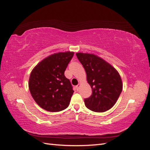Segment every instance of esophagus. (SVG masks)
Here are the masks:
<instances>
[{"label":"esophagus","instance_id":"34e87169","mask_svg":"<svg viewBox=\"0 0 150 150\" xmlns=\"http://www.w3.org/2000/svg\"><path fill=\"white\" fill-rule=\"evenodd\" d=\"M79 86H80V84H78V85H77V86H76V91H79Z\"/></svg>","mask_w":150,"mask_h":150}]
</instances>
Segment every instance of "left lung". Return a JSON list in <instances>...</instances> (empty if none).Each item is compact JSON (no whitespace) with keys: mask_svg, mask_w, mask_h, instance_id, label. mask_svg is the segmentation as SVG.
Masks as SVG:
<instances>
[{"mask_svg":"<svg viewBox=\"0 0 150 150\" xmlns=\"http://www.w3.org/2000/svg\"><path fill=\"white\" fill-rule=\"evenodd\" d=\"M87 75L88 83L93 93L84 99L86 108L94 112H104L116 103L122 91L120 75L114 67L93 54L76 53Z\"/></svg>","mask_w":150,"mask_h":150,"instance_id":"left-lung-1","label":"left lung"}]
</instances>
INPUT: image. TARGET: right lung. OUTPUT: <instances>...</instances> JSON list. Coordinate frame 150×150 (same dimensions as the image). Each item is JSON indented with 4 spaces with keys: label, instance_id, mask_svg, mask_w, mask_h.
I'll return each instance as SVG.
<instances>
[{
    "label": "right lung",
    "instance_id": "add662e5",
    "mask_svg": "<svg viewBox=\"0 0 150 150\" xmlns=\"http://www.w3.org/2000/svg\"><path fill=\"white\" fill-rule=\"evenodd\" d=\"M74 52H59L45 58L32 71L29 88L34 101L44 110L58 112L69 106L74 91L64 71Z\"/></svg>",
    "mask_w": 150,
    "mask_h": 150
}]
</instances>
